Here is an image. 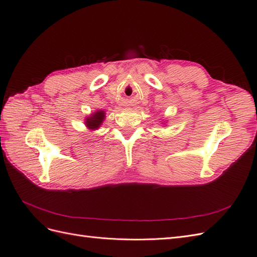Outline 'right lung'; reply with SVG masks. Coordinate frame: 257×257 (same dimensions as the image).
Returning <instances> with one entry per match:
<instances>
[{"mask_svg":"<svg viewBox=\"0 0 257 257\" xmlns=\"http://www.w3.org/2000/svg\"><path fill=\"white\" fill-rule=\"evenodd\" d=\"M105 111L104 110H96L95 112L91 113L89 116H85L84 124L90 131H96L103 124L105 119Z\"/></svg>","mask_w":257,"mask_h":257,"instance_id":"add662e5","label":"right lung"}]
</instances>
